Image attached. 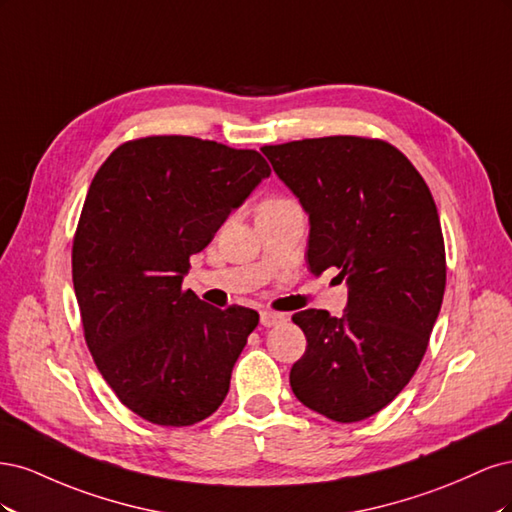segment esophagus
<instances>
[{
  "label": "esophagus",
  "mask_w": 512,
  "mask_h": 512,
  "mask_svg": "<svg viewBox=\"0 0 512 512\" xmlns=\"http://www.w3.org/2000/svg\"><path fill=\"white\" fill-rule=\"evenodd\" d=\"M286 316L284 314H277V312H260V324L262 327H275V324L284 322Z\"/></svg>",
  "instance_id": "obj_1"
}]
</instances>
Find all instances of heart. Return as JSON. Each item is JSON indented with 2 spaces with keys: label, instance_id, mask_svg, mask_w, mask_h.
<instances>
[{
  "label": "heart",
  "instance_id": "b5f03b06",
  "mask_svg": "<svg viewBox=\"0 0 512 512\" xmlns=\"http://www.w3.org/2000/svg\"><path fill=\"white\" fill-rule=\"evenodd\" d=\"M273 203H282V200H269V203H265V205H273Z\"/></svg>",
  "mask_w": 512,
  "mask_h": 512
}]
</instances>
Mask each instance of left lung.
Here are the masks:
<instances>
[{"instance_id":"1","label":"left lung","mask_w":512,"mask_h":512,"mask_svg":"<svg viewBox=\"0 0 512 512\" xmlns=\"http://www.w3.org/2000/svg\"><path fill=\"white\" fill-rule=\"evenodd\" d=\"M262 153L309 218V271L337 269L350 286L342 318L292 316L307 337L292 393L331 421H363L410 382L438 320L446 260L436 203L389 143L324 136Z\"/></svg>"}]
</instances>
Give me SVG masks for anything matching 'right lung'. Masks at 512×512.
Returning a JSON list of instances; mask_svg holds the SVG:
<instances>
[{
	"instance_id": "add662e5",
	"label": "right lung",
	"mask_w": 512,
	"mask_h": 512,
	"mask_svg": "<svg viewBox=\"0 0 512 512\" xmlns=\"http://www.w3.org/2000/svg\"><path fill=\"white\" fill-rule=\"evenodd\" d=\"M269 175L254 149L149 136L117 147L89 185L72 245L85 342L121 404L149 423L194 425L222 406L258 312L181 286L190 256Z\"/></svg>"
}]
</instances>
